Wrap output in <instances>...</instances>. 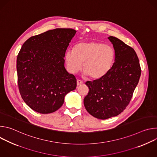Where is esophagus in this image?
<instances>
[{
    "label": "esophagus",
    "mask_w": 157,
    "mask_h": 157,
    "mask_svg": "<svg viewBox=\"0 0 157 157\" xmlns=\"http://www.w3.org/2000/svg\"><path fill=\"white\" fill-rule=\"evenodd\" d=\"M82 84H83V82L82 81L79 80V79L77 80V86H79V85H81Z\"/></svg>",
    "instance_id": "34e87169"
}]
</instances>
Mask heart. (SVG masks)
Here are the masks:
<instances>
[{
    "instance_id": "b5f03b06",
    "label": "heart",
    "mask_w": 157,
    "mask_h": 157,
    "mask_svg": "<svg viewBox=\"0 0 157 157\" xmlns=\"http://www.w3.org/2000/svg\"><path fill=\"white\" fill-rule=\"evenodd\" d=\"M67 68L71 73L78 72L82 66L84 75L92 79L103 78L110 70L115 58L113 48L100 42H81L76 44L74 50L65 53Z\"/></svg>"
}]
</instances>
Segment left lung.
I'll use <instances>...</instances> for the list:
<instances>
[{
	"label": "left lung",
	"mask_w": 157,
	"mask_h": 157,
	"mask_svg": "<svg viewBox=\"0 0 157 157\" xmlns=\"http://www.w3.org/2000/svg\"><path fill=\"white\" fill-rule=\"evenodd\" d=\"M108 39L115 51L114 63L103 78L86 82L89 93L84 99L88 113L102 120L119 115L126 108L141 75L134 50L116 37Z\"/></svg>",
	"instance_id": "obj_1"
}]
</instances>
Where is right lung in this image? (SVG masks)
Wrapping results in <instances>:
<instances>
[{
	"instance_id": "right-lung-1",
	"label": "right lung",
	"mask_w": 157,
	"mask_h": 157,
	"mask_svg": "<svg viewBox=\"0 0 157 157\" xmlns=\"http://www.w3.org/2000/svg\"><path fill=\"white\" fill-rule=\"evenodd\" d=\"M76 33L56 29L29 38L17 58L20 95L32 109L50 114L59 109L65 96L76 87V79L64 67V56Z\"/></svg>"
}]
</instances>
